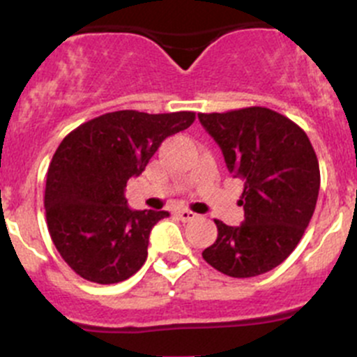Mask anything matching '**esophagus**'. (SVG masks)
I'll list each match as a JSON object with an SVG mask.
<instances>
[{"instance_id": "esophagus-1", "label": "esophagus", "mask_w": 357, "mask_h": 357, "mask_svg": "<svg viewBox=\"0 0 357 357\" xmlns=\"http://www.w3.org/2000/svg\"><path fill=\"white\" fill-rule=\"evenodd\" d=\"M176 215H178L183 222H188V221H193V219H197L195 212L188 211V208H181V211L176 212Z\"/></svg>"}]
</instances>
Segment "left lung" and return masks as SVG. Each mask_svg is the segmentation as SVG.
<instances>
[{
    "instance_id": "8db88e82",
    "label": "left lung",
    "mask_w": 357,
    "mask_h": 357,
    "mask_svg": "<svg viewBox=\"0 0 357 357\" xmlns=\"http://www.w3.org/2000/svg\"><path fill=\"white\" fill-rule=\"evenodd\" d=\"M226 165L245 181V221H215L218 238L202 257L225 275L250 278L282 264L301 242L319 193V164L304 129L278 112L247 107L199 114Z\"/></svg>"
}]
</instances>
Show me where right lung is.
Masks as SVG:
<instances>
[{"label": "right lung", "instance_id": "right-lung-1", "mask_svg": "<svg viewBox=\"0 0 357 357\" xmlns=\"http://www.w3.org/2000/svg\"><path fill=\"white\" fill-rule=\"evenodd\" d=\"M193 121V112H110L60 143L46 176V222L56 250L81 278L110 285L145 264L150 231L169 212L129 208L126 185L167 136Z\"/></svg>", "mask_w": 357, "mask_h": 357}]
</instances>
